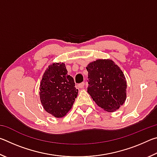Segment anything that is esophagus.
Masks as SVG:
<instances>
[{
    "instance_id": "1",
    "label": "esophagus",
    "mask_w": 157,
    "mask_h": 157,
    "mask_svg": "<svg viewBox=\"0 0 157 157\" xmlns=\"http://www.w3.org/2000/svg\"><path fill=\"white\" fill-rule=\"evenodd\" d=\"M84 82H82V83H80V84H78V87L79 89L84 88Z\"/></svg>"
}]
</instances>
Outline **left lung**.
<instances>
[{
  "instance_id": "8db88e82",
  "label": "left lung",
  "mask_w": 157,
  "mask_h": 157,
  "mask_svg": "<svg viewBox=\"0 0 157 157\" xmlns=\"http://www.w3.org/2000/svg\"><path fill=\"white\" fill-rule=\"evenodd\" d=\"M87 92L98 106L108 112L118 109L126 100L127 82L123 71L111 59L89 63Z\"/></svg>"
}]
</instances>
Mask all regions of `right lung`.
I'll return each instance as SVG.
<instances>
[{"mask_svg":"<svg viewBox=\"0 0 157 157\" xmlns=\"http://www.w3.org/2000/svg\"><path fill=\"white\" fill-rule=\"evenodd\" d=\"M63 63H54L48 66L41 80L39 95L42 106L55 118L66 115L75 102L78 89Z\"/></svg>","mask_w":157,"mask_h":157,"instance_id":"right-lung-1","label":"right lung"}]
</instances>
